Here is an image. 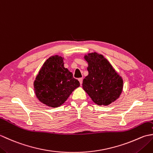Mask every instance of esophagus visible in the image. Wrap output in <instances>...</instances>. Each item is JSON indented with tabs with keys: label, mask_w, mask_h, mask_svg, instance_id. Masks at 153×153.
Instances as JSON below:
<instances>
[{
	"label": "esophagus",
	"mask_w": 153,
	"mask_h": 153,
	"mask_svg": "<svg viewBox=\"0 0 153 153\" xmlns=\"http://www.w3.org/2000/svg\"><path fill=\"white\" fill-rule=\"evenodd\" d=\"M78 81L79 82L80 85H82V82H83V78H79V79H78Z\"/></svg>",
	"instance_id": "esophagus-1"
}]
</instances>
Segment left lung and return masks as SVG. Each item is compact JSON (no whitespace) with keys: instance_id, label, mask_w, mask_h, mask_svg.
I'll return each mask as SVG.
<instances>
[{"instance_id":"left-lung-1","label":"left lung","mask_w":153,"mask_h":153,"mask_svg":"<svg viewBox=\"0 0 153 153\" xmlns=\"http://www.w3.org/2000/svg\"><path fill=\"white\" fill-rule=\"evenodd\" d=\"M88 76L83 81V89L98 105L108 106L118 99L123 91V81L109 61L97 52L85 54Z\"/></svg>"}]
</instances>
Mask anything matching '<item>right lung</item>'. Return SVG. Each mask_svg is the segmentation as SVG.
Returning a JSON list of instances; mask_svg holds the SVG:
<instances>
[{"label": "right lung", "instance_id": "add662e5", "mask_svg": "<svg viewBox=\"0 0 153 153\" xmlns=\"http://www.w3.org/2000/svg\"><path fill=\"white\" fill-rule=\"evenodd\" d=\"M64 58L54 55L45 62L33 82L35 95L46 106L56 108L68 99L74 89L79 87L78 80L64 68Z\"/></svg>", "mask_w": 153, "mask_h": 153}]
</instances>
